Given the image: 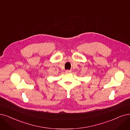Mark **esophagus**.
Instances as JSON below:
<instances>
[{
	"instance_id": "1",
	"label": "esophagus",
	"mask_w": 130,
	"mask_h": 130,
	"mask_svg": "<svg viewBox=\"0 0 130 130\" xmlns=\"http://www.w3.org/2000/svg\"><path fill=\"white\" fill-rule=\"evenodd\" d=\"M71 72V70H66V73H70Z\"/></svg>"
}]
</instances>
